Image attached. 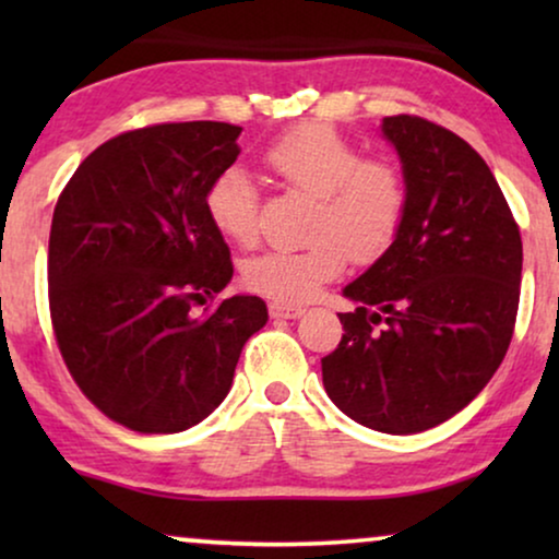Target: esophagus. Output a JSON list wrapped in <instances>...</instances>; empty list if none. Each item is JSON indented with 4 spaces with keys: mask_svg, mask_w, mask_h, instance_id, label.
<instances>
[{
    "mask_svg": "<svg viewBox=\"0 0 559 559\" xmlns=\"http://www.w3.org/2000/svg\"><path fill=\"white\" fill-rule=\"evenodd\" d=\"M302 308L300 305H285V302H270V316L272 318H282V320H295L302 316Z\"/></svg>",
    "mask_w": 559,
    "mask_h": 559,
    "instance_id": "34e87169",
    "label": "esophagus"
}]
</instances>
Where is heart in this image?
Instances as JSON below:
<instances>
[{"instance_id": "obj_1", "label": "heart", "mask_w": 559, "mask_h": 559, "mask_svg": "<svg viewBox=\"0 0 559 559\" xmlns=\"http://www.w3.org/2000/svg\"><path fill=\"white\" fill-rule=\"evenodd\" d=\"M266 165L282 180L318 198L305 249H272L243 266L251 293L274 302H305L338 277L346 251L358 262L379 257L402 224L407 190L386 159H364L354 142L325 124L289 129L266 150ZM205 213L226 239L247 247L257 239L259 190L239 165L224 167L205 190Z\"/></svg>"}]
</instances>
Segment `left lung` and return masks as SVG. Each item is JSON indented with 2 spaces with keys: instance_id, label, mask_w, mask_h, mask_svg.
Listing matches in <instances>:
<instances>
[{
  "instance_id": "obj_1",
  "label": "left lung",
  "mask_w": 559,
  "mask_h": 559,
  "mask_svg": "<svg viewBox=\"0 0 559 559\" xmlns=\"http://www.w3.org/2000/svg\"><path fill=\"white\" fill-rule=\"evenodd\" d=\"M381 136L402 163V224L343 287V338L323 386L354 423L412 435L457 415L488 384L514 333L522 236L493 173L461 136L400 114Z\"/></svg>"
}]
</instances>
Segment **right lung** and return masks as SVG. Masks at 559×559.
Returning a JSON list of instances; mask_svg holds the SVG:
<instances>
[{"label":"right lung","instance_id":"obj_1","mask_svg":"<svg viewBox=\"0 0 559 559\" xmlns=\"http://www.w3.org/2000/svg\"><path fill=\"white\" fill-rule=\"evenodd\" d=\"M241 127L180 121L104 142L56 203L50 318L81 392L136 432H182L226 400L241 348L266 325L257 295L209 305L234 277L205 213Z\"/></svg>","mask_w":559,"mask_h":559}]
</instances>
